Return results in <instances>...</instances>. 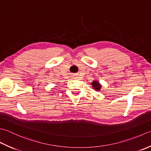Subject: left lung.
<instances>
[{"mask_svg":"<svg viewBox=\"0 0 151 151\" xmlns=\"http://www.w3.org/2000/svg\"><path fill=\"white\" fill-rule=\"evenodd\" d=\"M92 85H93V87L94 88V89H95L96 91H100L101 87V86L100 85L99 82L96 81H94L92 83Z\"/></svg>","mask_w":151,"mask_h":151,"instance_id":"8db88e82","label":"left lung"}]
</instances>
